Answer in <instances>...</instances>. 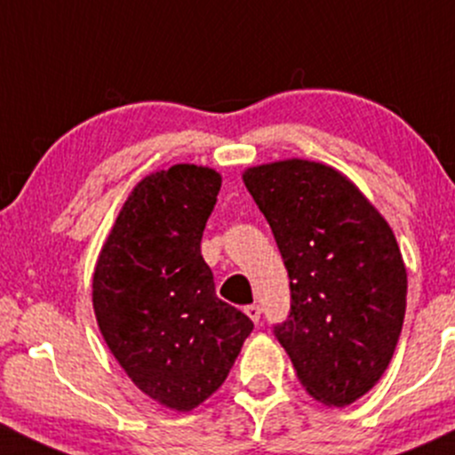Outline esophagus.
<instances>
[{
    "label": "esophagus",
    "mask_w": 455,
    "mask_h": 455,
    "mask_svg": "<svg viewBox=\"0 0 455 455\" xmlns=\"http://www.w3.org/2000/svg\"><path fill=\"white\" fill-rule=\"evenodd\" d=\"M243 313H246L254 323H259V319H261V307H259V304H248V307L243 308Z\"/></svg>",
    "instance_id": "obj_1"
}]
</instances>
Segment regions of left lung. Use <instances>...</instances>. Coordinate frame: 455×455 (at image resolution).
Returning <instances> with one entry per match:
<instances>
[{"mask_svg": "<svg viewBox=\"0 0 455 455\" xmlns=\"http://www.w3.org/2000/svg\"><path fill=\"white\" fill-rule=\"evenodd\" d=\"M283 254L291 311L274 334L298 380L347 406L382 378L406 313V266L388 222L334 168L283 159L243 172Z\"/></svg>", "mask_w": 455, "mask_h": 455, "instance_id": "8db88e82", "label": "left lung"}]
</instances>
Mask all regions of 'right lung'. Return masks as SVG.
<instances>
[{"label":"right lung","instance_id":"add662e5","mask_svg":"<svg viewBox=\"0 0 455 455\" xmlns=\"http://www.w3.org/2000/svg\"><path fill=\"white\" fill-rule=\"evenodd\" d=\"M222 177L177 164L133 188L92 276L99 331L132 382L189 412L227 380L252 322L216 296L201 254Z\"/></svg>","mask_w":455,"mask_h":455}]
</instances>
